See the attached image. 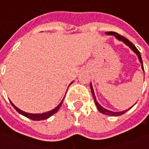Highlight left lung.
Masks as SVG:
<instances>
[{
    "label": "left lung",
    "mask_w": 149,
    "mask_h": 149,
    "mask_svg": "<svg viewBox=\"0 0 149 149\" xmlns=\"http://www.w3.org/2000/svg\"><path fill=\"white\" fill-rule=\"evenodd\" d=\"M105 34H107V35H109V36H113V37H115L116 39L118 40H120V41H122L123 43H125L126 45L128 46V47H129V48L133 51V52L136 53V56H138L139 61H140V63L141 64V68H142V70H143L144 72V65H143V61H142V58H141V52H139V50L136 48V46H135L131 42V41H129L128 39H126L125 37H122V36H120V34H118L117 33H115V32H107V33H105ZM90 88H91V92H92V94H93V96L94 101H95V104H96V105H97V109L99 110V112H100L101 113H103V114H105V115H108V116H120L122 115V114L125 113L127 111H128V110L130 109L131 108H132V107L134 106V105H132V106L131 108H129L128 109L124 110V111H121V112H112V111L106 109H104V107L101 106L100 104L97 102V98H96V96H95V93H94V90H93V84H92V83H90Z\"/></svg>",
    "instance_id": "1"
}]
</instances>
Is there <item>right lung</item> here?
<instances>
[{"mask_svg":"<svg viewBox=\"0 0 149 149\" xmlns=\"http://www.w3.org/2000/svg\"><path fill=\"white\" fill-rule=\"evenodd\" d=\"M72 82H73V81H72ZM72 82L71 84H72ZM64 98H65V97H64ZM63 100H64V99L61 100V102L56 107L55 109L50 110V111H49V112H42V113H29V112H24V111H22V110H21L20 109H18L17 106H15L11 100H9V101H10V103H11V104L13 105V107L15 109L17 110V112H19V113L21 114L22 116H24L27 117V118L31 119V120H46V119L49 118L51 116H52L53 114H55L56 112H57L59 109H60V107H61V105L62 104Z\"/></svg>","mask_w":149,"mask_h":149,"instance_id":"1","label":"right lung"}]
</instances>
